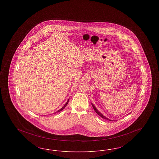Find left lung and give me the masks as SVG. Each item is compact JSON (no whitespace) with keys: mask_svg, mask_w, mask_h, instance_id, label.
<instances>
[{"mask_svg":"<svg viewBox=\"0 0 159 159\" xmlns=\"http://www.w3.org/2000/svg\"><path fill=\"white\" fill-rule=\"evenodd\" d=\"M91 104H92V106L93 107V109H94L95 111L98 114L99 116H101L102 118H103V119H106V120H110V121H114V120H110V119H109L107 118L106 116H104L98 110H97V108L95 107V106H94L92 103H91Z\"/></svg>","mask_w":159,"mask_h":159,"instance_id":"1","label":"left lung"}]
</instances>
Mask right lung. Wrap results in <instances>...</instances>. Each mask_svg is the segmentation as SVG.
<instances>
[{
    "instance_id": "add662e5",
    "label": "right lung",
    "mask_w": 159,
    "mask_h": 159,
    "mask_svg": "<svg viewBox=\"0 0 159 159\" xmlns=\"http://www.w3.org/2000/svg\"><path fill=\"white\" fill-rule=\"evenodd\" d=\"M69 99H68V101H67V102H66V104H65V105H64V106H63V107H62V108H61V109H60V110H58V111H56V112H55V113H54V114L57 113H58V112H60V111H62V110H63V109H64V108H65V107H66V106H67V104H68V101H69Z\"/></svg>"
}]
</instances>
